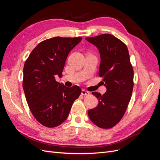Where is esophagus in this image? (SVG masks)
<instances>
[{
	"instance_id": "esophagus-1",
	"label": "esophagus",
	"mask_w": 160,
	"mask_h": 160,
	"mask_svg": "<svg viewBox=\"0 0 160 160\" xmlns=\"http://www.w3.org/2000/svg\"><path fill=\"white\" fill-rule=\"evenodd\" d=\"M81 95H89V92L88 91H85V89H83L81 91Z\"/></svg>"
}]
</instances>
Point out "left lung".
Returning <instances> with one entry per match:
<instances>
[{"label":"left lung","instance_id":"8db88e82","mask_svg":"<svg viewBox=\"0 0 160 160\" xmlns=\"http://www.w3.org/2000/svg\"><path fill=\"white\" fill-rule=\"evenodd\" d=\"M95 45L101 57L99 76L103 77L105 93L92 94L98 99V105L88 111L90 120L97 126L109 129L122 119L132 98L133 88V69L129 51L124 42L110 34L87 37Z\"/></svg>","mask_w":160,"mask_h":160}]
</instances>
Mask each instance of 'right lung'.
Instances as JSON below:
<instances>
[{
  "mask_svg": "<svg viewBox=\"0 0 160 160\" xmlns=\"http://www.w3.org/2000/svg\"><path fill=\"white\" fill-rule=\"evenodd\" d=\"M82 37H55L41 42L26 60L22 88L28 107L38 122L55 128L64 122L81 93L79 87L67 88L55 80L62 76L66 59Z\"/></svg>",
  "mask_w": 160,
  "mask_h": 160,
  "instance_id": "add662e5",
  "label": "right lung"
}]
</instances>
